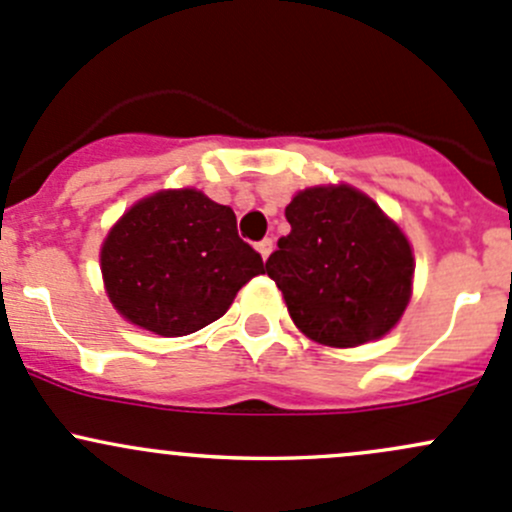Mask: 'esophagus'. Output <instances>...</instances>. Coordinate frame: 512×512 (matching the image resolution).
Wrapping results in <instances>:
<instances>
[{"label": "esophagus", "instance_id": "esophagus-1", "mask_svg": "<svg viewBox=\"0 0 512 512\" xmlns=\"http://www.w3.org/2000/svg\"><path fill=\"white\" fill-rule=\"evenodd\" d=\"M255 247H257V252H260L262 260H267V257H270V252H272V240H270V238L260 240Z\"/></svg>", "mask_w": 512, "mask_h": 512}]
</instances>
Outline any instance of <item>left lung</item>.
Returning <instances> with one entry per match:
<instances>
[{
  "label": "left lung",
  "instance_id": "obj_1",
  "mask_svg": "<svg viewBox=\"0 0 512 512\" xmlns=\"http://www.w3.org/2000/svg\"><path fill=\"white\" fill-rule=\"evenodd\" d=\"M284 215L292 233L279 238L265 272L309 341L355 348L400 324L412 299L414 252L368 193L343 181L309 186Z\"/></svg>",
  "mask_w": 512,
  "mask_h": 512
}]
</instances>
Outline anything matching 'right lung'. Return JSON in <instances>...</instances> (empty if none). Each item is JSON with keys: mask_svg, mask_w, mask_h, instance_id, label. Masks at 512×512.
<instances>
[{"mask_svg": "<svg viewBox=\"0 0 512 512\" xmlns=\"http://www.w3.org/2000/svg\"><path fill=\"white\" fill-rule=\"evenodd\" d=\"M100 272L122 319L179 338L220 319L265 265L238 238L233 208L186 186L132 203L102 240Z\"/></svg>", "mask_w": 512, "mask_h": 512, "instance_id": "obj_1", "label": "right lung"}]
</instances>
